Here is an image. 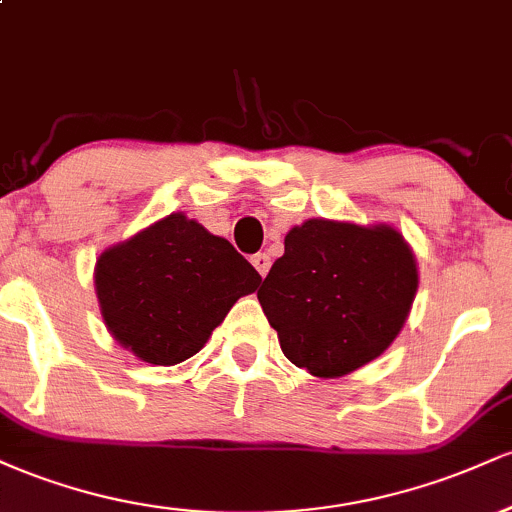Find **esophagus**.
<instances>
[{"mask_svg":"<svg viewBox=\"0 0 512 512\" xmlns=\"http://www.w3.org/2000/svg\"><path fill=\"white\" fill-rule=\"evenodd\" d=\"M252 264H255V269L260 272V276L264 279V276H267V272H269V267H272V260H269L267 252H257V255L252 257Z\"/></svg>","mask_w":512,"mask_h":512,"instance_id":"34e87169","label":"esophagus"}]
</instances>
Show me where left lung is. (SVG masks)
<instances>
[{"label":"left lung","instance_id":"8db88e82","mask_svg":"<svg viewBox=\"0 0 512 512\" xmlns=\"http://www.w3.org/2000/svg\"><path fill=\"white\" fill-rule=\"evenodd\" d=\"M419 289L414 250L395 226L308 219L257 291L284 356L315 378H342L397 339Z\"/></svg>","mask_w":512,"mask_h":512}]
</instances>
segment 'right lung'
<instances>
[{
  "label": "right lung",
  "instance_id": "right-lung-1",
  "mask_svg": "<svg viewBox=\"0 0 512 512\" xmlns=\"http://www.w3.org/2000/svg\"><path fill=\"white\" fill-rule=\"evenodd\" d=\"M260 281L226 238L182 211L103 250L93 269L108 332L154 366L195 356L238 298Z\"/></svg>",
  "mask_w": 512,
  "mask_h": 512
}]
</instances>
